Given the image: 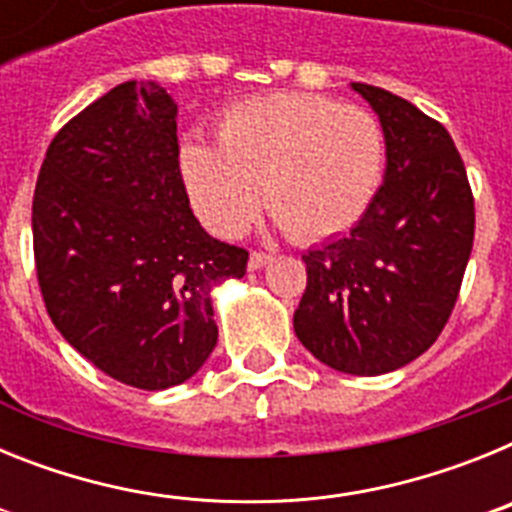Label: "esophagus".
Instances as JSON below:
<instances>
[{
	"label": "esophagus",
	"mask_w": 512,
	"mask_h": 512,
	"mask_svg": "<svg viewBox=\"0 0 512 512\" xmlns=\"http://www.w3.org/2000/svg\"><path fill=\"white\" fill-rule=\"evenodd\" d=\"M269 261H271L269 253H264V251H251V259H248V269H251V271H259V269H264V266L269 264Z\"/></svg>",
	"instance_id": "obj_1"
}]
</instances>
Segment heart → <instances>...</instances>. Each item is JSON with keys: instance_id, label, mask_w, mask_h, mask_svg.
I'll return each instance as SVG.
<instances>
[{"instance_id": "1", "label": "heart", "mask_w": 512, "mask_h": 512, "mask_svg": "<svg viewBox=\"0 0 512 512\" xmlns=\"http://www.w3.org/2000/svg\"><path fill=\"white\" fill-rule=\"evenodd\" d=\"M384 171L377 117L315 94H271L235 104L217 148L184 143L182 176L202 223L235 238L261 207L295 241L338 235L369 210Z\"/></svg>"}]
</instances>
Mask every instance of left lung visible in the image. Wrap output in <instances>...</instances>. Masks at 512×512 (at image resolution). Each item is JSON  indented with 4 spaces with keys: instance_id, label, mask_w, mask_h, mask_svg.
<instances>
[{
    "instance_id": "1",
    "label": "left lung",
    "mask_w": 512,
    "mask_h": 512,
    "mask_svg": "<svg viewBox=\"0 0 512 512\" xmlns=\"http://www.w3.org/2000/svg\"><path fill=\"white\" fill-rule=\"evenodd\" d=\"M379 115L387 171L351 233L302 256L295 333L338 372L377 377L436 343L474 243V197L449 130L408 99L351 84Z\"/></svg>"
}]
</instances>
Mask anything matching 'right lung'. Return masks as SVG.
I'll list each match as a JSON object with an SVG mask.
<instances>
[{"mask_svg": "<svg viewBox=\"0 0 512 512\" xmlns=\"http://www.w3.org/2000/svg\"><path fill=\"white\" fill-rule=\"evenodd\" d=\"M45 310L99 372L138 390L197 374L217 343L212 287L246 274L189 207L176 102L125 81L51 140L33 197Z\"/></svg>", "mask_w": 512, "mask_h": 512, "instance_id": "1", "label": "right lung"}]
</instances>
